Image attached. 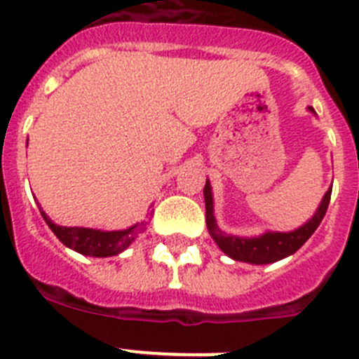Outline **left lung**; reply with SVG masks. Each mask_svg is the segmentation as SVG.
Returning a JSON list of instances; mask_svg holds the SVG:
<instances>
[{"label": "left lung", "instance_id": "obj_1", "mask_svg": "<svg viewBox=\"0 0 359 359\" xmlns=\"http://www.w3.org/2000/svg\"><path fill=\"white\" fill-rule=\"evenodd\" d=\"M307 109L316 115L313 107ZM332 187V185H331ZM331 192L329 189L320 201L318 208L313 214V217L304 223L302 226L294 228L291 231H264L262 236L257 237H239V236H230L226 231H223L217 226L214 215V196H212V185L207 180L203 194H205V208H207V228L212 239L215 241L221 252L226 253L230 259L241 262H248V264H271L280 259L293 255L298 248H302V244L309 239L318 224L322 223L323 215L327 212L329 201H331Z\"/></svg>", "mask_w": 359, "mask_h": 359}]
</instances>
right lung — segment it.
Listing matches in <instances>:
<instances>
[{"label":"right lung","mask_w":359,"mask_h":359,"mask_svg":"<svg viewBox=\"0 0 359 359\" xmlns=\"http://www.w3.org/2000/svg\"><path fill=\"white\" fill-rule=\"evenodd\" d=\"M41 210V207H39ZM41 215L50 226V230L57 236L65 246L75 250L88 257H113L122 253L129 248V244L136 239L140 231L145 230V223H136L126 230H95V228H81V226H59L41 210Z\"/></svg>","instance_id":"1"}]
</instances>
